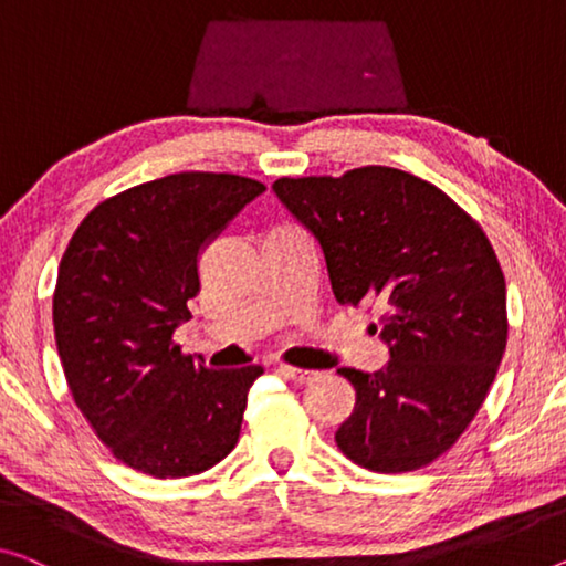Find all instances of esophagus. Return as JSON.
<instances>
[{
    "label": "esophagus",
    "mask_w": 566,
    "mask_h": 566,
    "mask_svg": "<svg viewBox=\"0 0 566 566\" xmlns=\"http://www.w3.org/2000/svg\"><path fill=\"white\" fill-rule=\"evenodd\" d=\"M277 371H281L283 377H289L291 381H295V385H306V381H311L313 377H316V371H313V369L289 367V364H281V367H277Z\"/></svg>",
    "instance_id": "1"
}]
</instances>
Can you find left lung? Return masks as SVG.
Here are the masks:
<instances>
[{
    "mask_svg": "<svg viewBox=\"0 0 566 566\" xmlns=\"http://www.w3.org/2000/svg\"><path fill=\"white\" fill-rule=\"evenodd\" d=\"M289 212L324 250L344 306H379L385 369L342 367L356 389L336 446L374 473L430 465L481 410L506 352V281L485 232L430 181L392 167L281 177Z\"/></svg>",
    "mask_w": 566,
    "mask_h": 566,
    "instance_id": "8db88e82",
    "label": "left lung"
}]
</instances>
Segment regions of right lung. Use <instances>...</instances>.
<instances>
[{
  "mask_svg": "<svg viewBox=\"0 0 566 566\" xmlns=\"http://www.w3.org/2000/svg\"><path fill=\"white\" fill-rule=\"evenodd\" d=\"M265 187L181 171L106 199L60 260L52 324L75 405L111 453L154 478H187L238 446L263 367L210 369L174 328L199 293V255Z\"/></svg>",
  "mask_w": 566,
  "mask_h": 566,
  "instance_id": "right-lung-1",
  "label": "right lung"
}]
</instances>
